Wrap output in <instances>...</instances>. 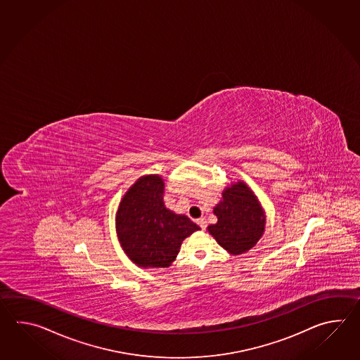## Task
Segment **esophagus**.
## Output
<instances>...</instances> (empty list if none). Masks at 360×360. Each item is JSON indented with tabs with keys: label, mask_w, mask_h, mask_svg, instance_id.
Wrapping results in <instances>:
<instances>
[{
	"label": "esophagus",
	"mask_w": 360,
	"mask_h": 360,
	"mask_svg": "<svg viewBox=\"0 0 360 360\" xmlns=\"http://www.w3.org/2000/svg\"><path fill=\"white\" fill-rule=\"evenodd\" d=\"M197 224H198L199 226H200V229L205 230L207 228V220L205 217H200L197 220Z\"/></svg>",
	"instance_id": "esophagus-1"
}]
</instances>
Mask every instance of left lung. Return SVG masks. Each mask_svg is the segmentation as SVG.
Instances as JSON below:
<instances>
[{"mask_svg": "<svg viewBox=\"0 0 360 360\" xmlns=\"http://www.w3.org/2000/svg\"><path fill=\"white\" fill-rule=\"evenodd\" d=\"M214 207L217 222L207 230L226 252L237 256L248 252L264 236L266 216L257 195L243 181H231Z\"/></svg>", "mask_w": 360, "mask_h": 360, "instance_id": "1", "label": "left lung"}]
</instances>
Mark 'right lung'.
<instances>
[{
	"mask_svg": "<svg viewBox=\"0 0 360 360\" xmlns=\"http://www.w3.org/2000/svg\"><path fill=\"white\" fill-rule=\"evenodd\" d=\"M163 194L161 175H143L124 193L115 212L118 242L139 268H169L184 239L200 229L188 216L165 206Z\"/></svg>",
	"mask_w": 360,
	"mask_h": 360,
	"instance_id": "right-lung-1",
	"label": "right lung"
}]
</instances>
